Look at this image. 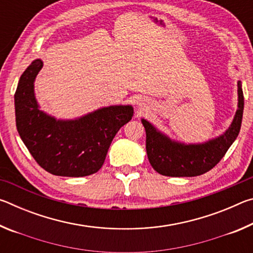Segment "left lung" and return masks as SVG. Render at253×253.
I'll return each mask as SVG.
<instances>
[{
  "instance_id": "obj_1",
  "label": "left lung",
  "mask_w": 253,
  "mask_h": 253,
  "mask_svg": "<svg viewBox=\"0 0 253 253\" xmlns=\"http://www.w3.org/2000/svg\"><path fill=\"white\" fill-rule=\"evenodd\" d=\"M238 109L231 126L223 135L203 144H184L172 140L142 119L146 131L148 161L157 173L165 176L192 177L212 169L233 144L241 128L245 98L241 83H238Z\"/></svg>"
}]
</instances>
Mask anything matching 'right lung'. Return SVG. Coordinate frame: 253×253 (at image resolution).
Returning a JSON list of instances; mask_svg holds the SVG:
<instances>
[{
	"mask_svg": "<svg viewBox=\"0 0 253 253\" xmlns=\"http://www.w3.org/2000/svg\"><path fill=\"white\" fill-rule=\"evenodd\" d=\"M43 67L34 60L21 76L14 95L21 139L42 169L57 176L80 177L98 172L115 135L130 121L132 107L109 106L71 119L57 121L40 110L34 80Z\"/></svg>",
	"mask_w": 253,
	"mask_h": 253,
	"instance_id": "right-lung-1",
	"label": "right lung"
}]
</instances>
